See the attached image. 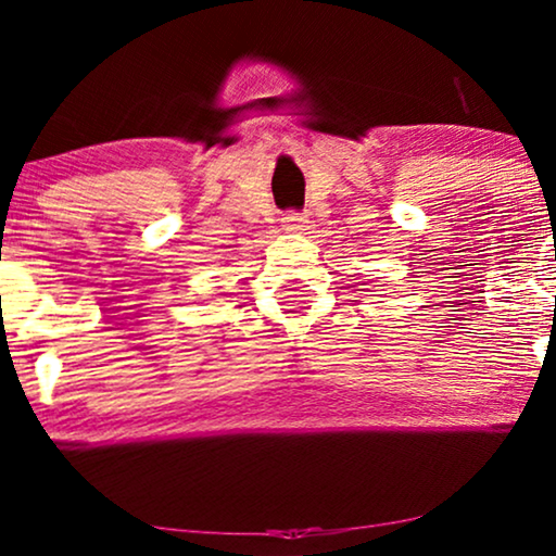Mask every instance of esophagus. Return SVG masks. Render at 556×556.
Returning a JSON list of instances; mask_svg holds the SVG:
<instances>
[{"instance_id": "esophagus-1", "label": "esophagus", "mask_w": 556, "mask_h": 556, "mask_svg": "<svg viewBox=\"0 0 556 556\" xmlns=\"http://www.w3.org/2000/svg\"><path fill=\"white\" fill-rule=\"evenodd\" d=\"M283 227L286 230H303L306 227V217H303V212H286Z\"/></svg>"}]
</instances>
